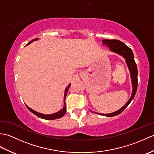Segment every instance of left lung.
<instances>
[{
	"mask_svg": "<svg viewBox=\"0 0 154 154\" xmlns=\"http://www.w3.org/2000/svg\"><path fill=\"white\" fill-rule=\"evenodd\" d=\"M103 44L106 45L107 47L109 48L110 51L115 53L118 55H121L125 59V61L130 73V77H131L132 81V93L131 97L129 99L128 101L125 104V105L123 106L121 109L118 110L115 112L109 113V114H101L94 112L100 115H103L104 116H114L119 115L120 113L123 112V110L129 105V104L131 103V101L133 100L134 97L137 87H138V69H137L136 64L134 61V56L131 49L127 46L126 44H124L123 42H120L117 40H103Z\"/></svg>",
	"mask_w": 154,
	"mask_h": 154,
	"instance_id": "obj_1",
	"label": "left lung"
}]
</instances>
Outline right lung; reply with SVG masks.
<instances>
[{
    "label": "right lung",
    "instance_id": "1",
    "mask_svg": "<svg viewBox=\"0 0 154 154\" xmlns=\"http://www.w3.org/2000/svg\"><path fill=\"white\" fill-rule=\"evenodd\" d=\"M38 40V38H35V39H34V40L30 41L27 45H29L30 44H31L32 42H33L34 41H36ZM70 86H71V84L69 85L66 87V89H65V90L64 99H63V100H64L63 107V109H62L61 110H60L57 112H55V113L51 114H42V113L38 112H36V111H35L34 110L32 109L31 108L28 106L26 104V107L28 108V109L30 110V112H32V113L34 114L35 115H36L39 118H41V119H45V120H54V119H60V118L63 117L65 115V114L66 113V105H65V97H66V96H67V92H68L69 88Z\"/></svg>",
    "mask_w": 154,
    "mask_h": 154
}]
</instances>
